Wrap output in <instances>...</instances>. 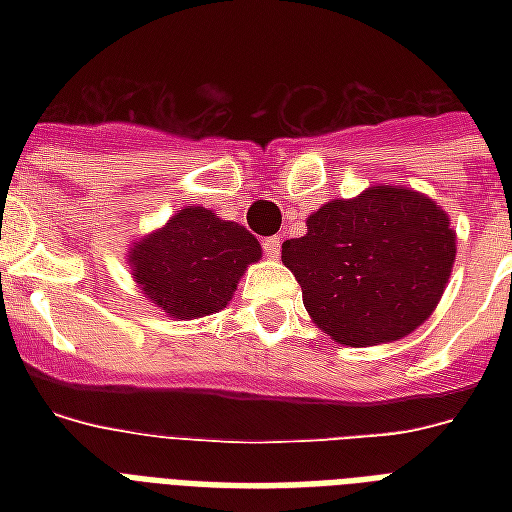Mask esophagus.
Listing matches in <instances>:
<instances>
[{"mask_svg": "<svg viewBox=\"0 0 512 512\" xmlns=\"http://www.w3.org/2000/svg\"><path fill=\"white\" fill-rule=\"evenodd\" d=\"M263 249H265V255L271 257V260H276L281 252V241L279 236H268V239H263Z\"/></svg>", "mask_w": 512, "mask_h": 512, "instance_id": "obj_1", "label": "esophagus"}]
</instances>
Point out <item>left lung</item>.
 Instances as JSON below:
<instances>
[{
    "instance_id": "obj_1",
    "label": "left lung",
    "mask_w": 512,
    "mask_h": 512,
    "mask_svg": "<svg viewBox=\"0 0 512 512\" xmlns=\"http://www.w3.org/2000/svg\"><path fill=\"white\" fill-rule=\"evenodd\" d=\"M308 233L281 244L319 329L340 345L401 340L428 321L452 276L457 236L425 193L372 185L327 201Z\"/></svg>"
}]
</instances>
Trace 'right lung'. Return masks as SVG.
<instances>
[{"label":"right lung","mask_w":512,"mask_h":512,"mask_svg":"<svg viewBox=\"0 0 512 512\" xmlns=\"http://www.w3.org/2000/svg\"><path fill=\"white\" fill-rule=\"evenodd\" d=\"M263 257L260 241L212 209H177L164 228L132 244V279L172 319H201L231 303L249 265Z\"/></svg>","instance_id":"right-lung-1"}]
</instances>
